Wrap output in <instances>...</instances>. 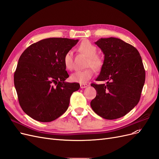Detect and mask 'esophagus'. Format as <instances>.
<instances>
[{
	"label": "esophagus",
	"instance_id": "esophagus-1",
	"mask_svg": "<svg viewBox=\"0 0 159 159\" xmlns=\"http://www.w3.org/2000/svg\"><path fill=\"white\" fill-rule=\"evenodd\" d=\"M88 86V84H80V88H81V89L87 88Z\"/></svg>",
	"mask_w": 159,
	"mask_h": 159
}]
</instances>
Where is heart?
<instances>
[{
    "instance_id": "1",
    "label": "heart",
    "mask_w": 159,
    "mask_h": 159,
    "mask_svg": "<svg viewBox=\"0 0 159 159\" xmlns=\"http://www.w3.org/2000/svg\"><path fill=\"white\" fill-rule=\"evenodd\" d=\"M79 50L88 57L86 67H91L94 70L98 71L101 69L103 66V60L97 53V48L92 43L88 40H84L81 43L79 46ZM64 64L66 69L71 70L74 68L73 52L69 50L64 56ZM93 71L91 68L83 71H76L71 74L70 80L73 82L84 84L92 78Z\"/></svg>"
}]
</instances>
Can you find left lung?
<instances>
[{
	"instance_id": "obj_1",
	"label": "left lung",
	"mask_w": 159,
	"mask_h": 159,
	"mask_svg": "<svg viewBox=\"0 0 159 159\" xmlns=\"http://www.w3.org/2000/svg\"><path fill=\"white\" fill-rule=\"evenodd\" d=\"M103 52V64L91 84L97 91L90 105L93 111L105 119L123 117L136 106L145 84V71L141 57L132 45L119 38H100L95 42Z\"/></svg>"
}]
</instances>
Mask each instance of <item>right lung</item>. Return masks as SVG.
<instances>
[{"mask_svg": "<svg viewBox=\"0 0 159 159\" xmlns=\"http://www.w3.org/2000/svg\"><path fill=\"white\" fill-rule=\"evenodd\" d=\"M78 40L50 38L32 44L18 60L14 83L18 102L28 116L50 122L68 109L78 83L65 81L69 77L64 64L66 53Z\"/></svg>", "mask_w": 159, "mask_h": 159, "instance_id": "1", "label": "right lung"}]
</instances>
